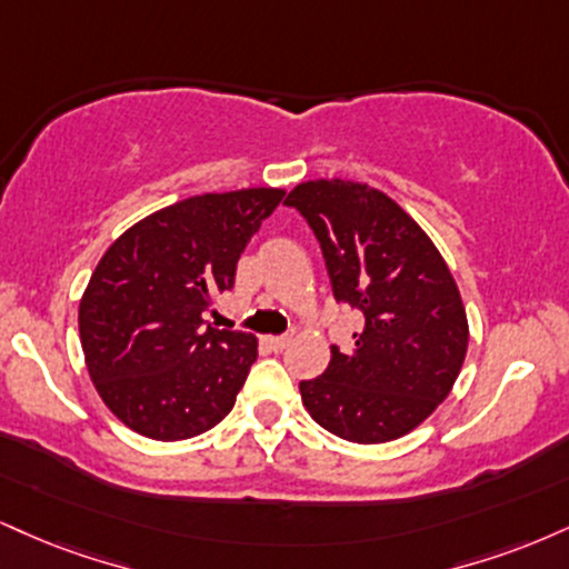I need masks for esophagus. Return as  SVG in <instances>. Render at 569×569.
Masks as SVG:
<instances>
[{
  "mask_svg": "<svg viewBox=\"0 0 569 569\" xmlns=\"http://www.w3.org/2000/svg\"><path fill=\"white\" fill-rule=\"evenodd\" d=\"M264 345L270 347V350L280 352V350H286V347L291 345V337H264Z\"/></svg>",
  "mask_w": 569,
  "mask_h": 569,
  "instance_id": "1",
  "label": "esophagus"
}]
</instances>
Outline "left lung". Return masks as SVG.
Returning <instances> with one entry per match:
<instances>
[{
	"mask_svg": "<svg viewBox=\"0 0 569 569\" xmlns=\"http://www.w3.org/2000/svg\"><path fill=\"white\" fill-rule=\"evenodd\" d=\"M323 251L337 302L362 315L350 350L331 347L318 379L299 381L305 408L341 440L408 435L448 397L467 358L461 293L429 236L381 190L312 180L286 198Z\"/></svg>",
	"mask_w": 569,
	"mask_h": 569,
	"instance_id": "obj_1",
	"label": "left lung"
}]
</instances>
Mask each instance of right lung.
<instances>
[{"label": "right lung", "instance_id": "1", "mask_svg": "<svg viewBox=\"0 0 569 569\" xmlns=\"http://www.w3.org/2000/svg\"><path fill=\"white\" fill-rule=\"evenodd\" d=\"M283 190L184 198L111 243L79 305L81 350L108 408L150 440H188L236 406L257 339L211 328L203 312Z\"/></svg>", "mask_w": 569, "mask_h": 569}]
</instances>
